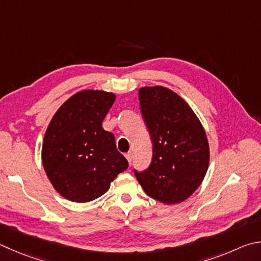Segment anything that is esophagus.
Returning <instances> with one entry per match:
<instances>
[{
  "mask_svg": "<svg viewBox=\"0 0 261 261\" xmlns=\"http://www.w3.org/2000/svg\"><path fill=\"white\" fill-rule=\"evenodd\" d=\"M125 158L127 160V162H129V164H131V162H132V153H131V151H129V153L125 154Z\"/></svg>",
  "mask_w": 261,
  "mask_h": 261,
  "instance_id": "esophagus-1",
  "label": "esophagus"
}]
</instances>
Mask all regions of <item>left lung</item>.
<instances>
[{"label":"left lung","mask_w":261,"mask_h":261,"mask_svg":"<svg viewBox=\"0 0 261 261\" xmlns=\"http://www.w3.org/2000/svg\"><path fill=\"white\" fill-rule=\"evenodd\" d=\"M141 114L153 143V158L135 176L147 195L165 204L186 200L209 168V144L195 113L164 87L139 89Z\"/></svg>","instance_id":"8db88e82"}]
</instances>
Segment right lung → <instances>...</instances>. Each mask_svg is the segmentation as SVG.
<instances>
[{"instance_id":"right-lung-1","label":"right lung","mask_w":261,"mask_h":261,"mask_svg":"<svg viewBox=\"0 0 261 261\" xmlns=\"http://www.w3.org/2000/svg\"><path fill=\"white\" fill-rule=\"evenodd\" d=\"M115 94L84 90L65 101L52 117L42 145V163L52 186L69 201L96 200L129 163L102 121Z\"/></svg>"}]
</instances>
